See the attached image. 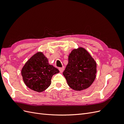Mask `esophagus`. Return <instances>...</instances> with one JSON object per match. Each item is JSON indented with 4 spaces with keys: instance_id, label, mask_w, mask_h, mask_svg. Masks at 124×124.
Wrapping results in <instances>:
<instances>
[{
    "instance_id": "1",
    "label": "esophagus",
    "mask_w": 124,
    "mask_h": 124,
    "mask_svg": "<svg viewBox=\"0 0 124 124\" xmlns=\"http://www.w3.org/2000/svg\"><path fill=\"white\" fill-rule=\"evenodd\" d=\"M64 67H62V68H59V71L60 72H61V73H62V72H63V71L64 70Z\"/></svg>"
}]
</instances>
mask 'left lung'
<instances>
[{
  "mask_svg": "<svg viewBox=\"0 0 124 124\" xmlns=\"http://www.w3.org/2000/svg\"><path fill=\"white\" fill-rule=\"evenodd\" d=\"M96 72L97 64L95 60L85 48L80 47L71 51L63 75L70 87L80 91L92 84Z\"/></svg>",
  "mask_w": 124,
  "mask_h": 124,
  "instance_id": "1",
  "label": "left lung"
}]
</instances>
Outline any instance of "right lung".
I'll list each match as a JSON object with an SVG mask.
<instances>
[{
	"label": "right lung",
	"mask_w": 124,
	"mask_h": 124,
	"mask_svg": "<svg viewBox=\"0 0 124 124\" xmlns=\"http://www.w3.org/2000/svg\"><path fill=\"white\" fill-rule=\"evenodd\" d=\"M42 52H37L25 63L21 74L26 85L37 92H42L49 87L53 75L59 72L50 65Z\"/></svg>",
	"instance_id": "add662e5"
}]
</instances>
